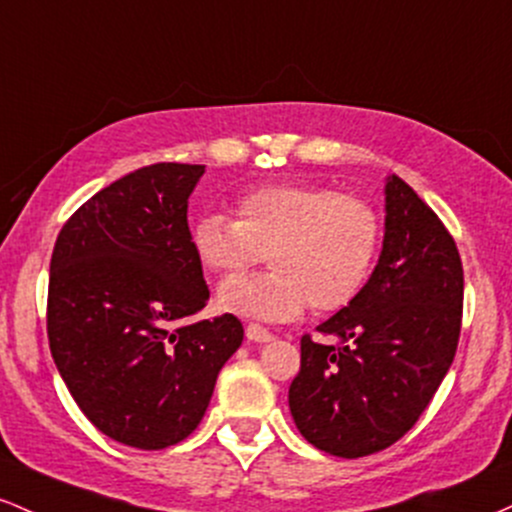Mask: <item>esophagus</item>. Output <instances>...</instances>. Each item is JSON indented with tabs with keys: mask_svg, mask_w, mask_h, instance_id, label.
Listing matches in <instances>:
<instances>
[{
	"mask_svg": "<svg viewBox=\"0 0 512 512\" xmlns=\"http://www.w3.org/2000/svg\"><path fill=\"white\" fill-rule=\"evenodd\" d=\"M246 338H249V341H254V343H268V341H273V333L268 329H263V326H258V324H249V326H246Z\"/></svg>",
	"mask_w": 512,
	"mask_h": 512,
	"instance_id": "34e87169",
	"label": "esophagus"
}]
</instances>
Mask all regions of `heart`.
Wrapping results in <instances>:
<instances>
[{
  "instance_id": "b5f03b06",
  "label": "heart",
  "mask_w": 512,
  "mask_h": 512,
  "mask_svg": "<svg viewBox=\"0 0 512 512\" xmlns=\"http://www.w3.org/2000/svg\"><path fill=\"white\" fill-rule=\"evenodd\" d=\"M237 220L210 212L191 244L215 273H241L266 254L271 271L237 275L217 290V307L261 321L302 309L336 312L358 297L382 244V217L365 198L314 183H268L239 195Z\"/></svg>"
}]
</instances>
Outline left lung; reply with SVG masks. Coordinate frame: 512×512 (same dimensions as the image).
I'll use <instances>...</instances> for the list:
<instances>
[{
    "instance_id": "left-lung-1",
    "label": "left lung",
    "mask_w": 512,
    "mask_h": 512,
    "mask_svg": "<svg viewBox=\"0 0 512 512\" xmlns=\"http://www.w3.org/2000/svg\"><path fill=\"white\" fill-rule=\"evenodd\" d=\"M464 273L455 239L416 191L384 181L377 266L348 307L302 336L290 413L302 438L336 457H365L411 430L445 380L462 326Z\"/></svg>"
}]
</instances>
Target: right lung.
Here are the masks:
<instances>
[{"instance_id":"obj_1","label":"right lung","mask_w":512,"mask_h":512,"mask_svg":"<svg viewBox=\"0 0 512 512\" xmlns=\"http://www.w3.org/2000/svg\"><path fill=\"white\" fill-rule=\"evenodd\" d=\"M205 166L152 164L89 198L50 261L48 341L82 413L111 440L164 450L198 428L222 365L244 341L210 300L188 229Z\"/></svg>"}]
</instances>
